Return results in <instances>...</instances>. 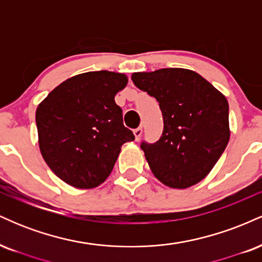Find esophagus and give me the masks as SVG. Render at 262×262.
I'll return each mask as SVG.
<instances>
[{"instance_id": "obj_1", "label": "esophagus", "mask_w": 262, "mask_h": 262, "mask_svg": "<svg viewBox=\"0 0 262 262\" xmlns=\"http://www.w3.org/2000/svg\"><path fill=\"white\" fill-rule=\"evenodd\" d=\"M133 133H134L135 140H139V139H140V137H141V134H143V128L139 127V128L134 129V130H133Z\"/></svg>"}]
</instances>
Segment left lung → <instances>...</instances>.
Listing matches in <instances>:
<instances>
[{"label": "left lung", "instance_id": "obj_1", "mask_svg": "<svg viewBox=\"0 0 262 262\" xmlns=\"http://www.w3.org/2000/svg\"><path fill=\"white\" fill-rule=\"evenodd\" d=\"M132 80L156 98L164 118L160 139L140 145L151 172L170 188L185 189L202 181L230 138L225 96L188 69L134 73Z\"/></svg>", "mask_w": 262, "mask_h": 262}]
</instances>
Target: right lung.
Returning <instances> with one entry per match:
<instances>
[{
    "instance_id": "1",
    "label": "right lung",
    "mask_w": 262,
    "mask_h": 262,
    "mask_svg": "<svg viewBox=\"0 0 262 262\" xmlns=\"http://www.w3.org/2000/svg\"><path fill=\"white\" fill-rule=\"evenodd\" d=\"M127 83L125 74L90 71L65 80L39 103L40 154L68 185L100 186L112 172L123 144L134 140L114 101Z\"/></svg>"
}]
</instances>
